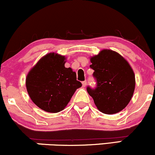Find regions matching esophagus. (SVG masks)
<instances>
[{
  "label": "esophagus",
  "instance_id": "esophagus-1",
  "mask_svg": "<svg viewBox=\"0 0 155 155\" xmlns=\"http://www.w3.org/2000/svg\"><path fill=\"white\" fill-rule=\"evenodd\" d=\"M86 85H87V81H82V86L84 87H86Z\"/></svg>",
  "mask_w": 155,
  "mask_h": 155
}]
</instances>
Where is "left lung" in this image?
Masks as SVG:
<instances>
[{
	"label": "left lung",
	"instance_id": "obj_1",
	"mask_svg": "<svg viewBox=\"0 0 155 155\" xmlns=\"http://www.w3.org/2000/svg\"><path fill=\"white\" fill-rule=\"evenodd\" d=\"M97 87L87 90L96 107L106 114L123 110L132 98L136 87L133 68L122 55L111 49H103L90 58Z\"/></svg>",
	"mask_w": 155,
	"mask_h": 155
}]
</instances>
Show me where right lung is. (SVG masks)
I'll use <instances>...</instances> for the list:
<instances>
[{
    "label": "right lung",
    "instance_id": "obj_1",
    "mask_svg": "<svg viewBox=\"0 0 155 155\" xmlns=\"http://www.w3.org/2000/svg\"><path fill=\"white\" fill-rule=\"evenodd\" d=\"M66 58L58 53H48L37 62L27 75L28 95L44 111L58 113L66 107L81 83L76 80L71 68H65Z\"/></svg>",
    "mask_w": 155,
    "mask_h": 155
}]
</instances>
